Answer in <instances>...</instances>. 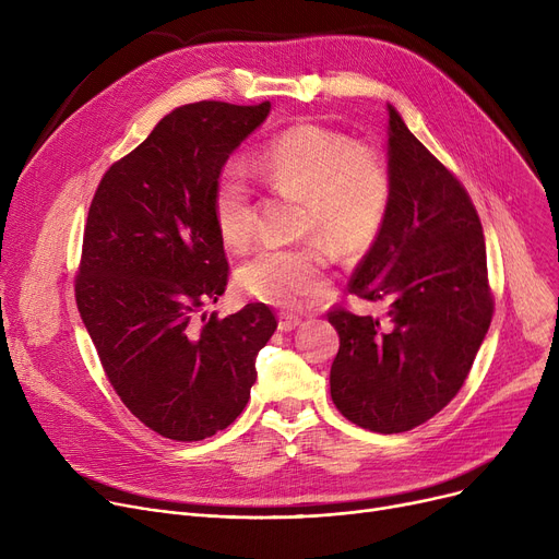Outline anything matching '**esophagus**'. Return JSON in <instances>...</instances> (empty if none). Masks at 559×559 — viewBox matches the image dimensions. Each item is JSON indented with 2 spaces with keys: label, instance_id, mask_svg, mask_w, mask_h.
Listing matches in <instances>:
<instances>
[{
  "label": "esophagus",
  "instance_id": "34e87169",
  "mask_svg": "<svg viewBox=\"0 0 559 559\" xmlns=\"http://www.w3.org/2000/svg\"><path fill=\"white\" fill-rule=\"evenodd\" d=\"M301 326V319L295 314H281L278 317V331L281 333H292L295 329Z\"/></svg>",
  "mask_w": 559,
  "mask_h": 559
}]
</instances>
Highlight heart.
I'll return each instance as SVG.
<instances>
[{"label": "heart", "mask_w": 559, "mask_h": 559, "mask_svg": "<svg viewBox=\"0 0 559 559\" xmlns=\"http://www.w3.org/2000/svg\"><path fill=\"white\" fill-rule=\"evenodd\" d=\"M255 167L274 190L306 201L304 233L337 251L371 242L385 222L392 179L369 146L321 124H297L260 146ZM213 215L226 247L242 251L255 233L251 183L238 165H226L215 183ZM249 297L276 308H297L326 289V258L319 247L262 249L238 270Z\"/></svg>", "instance_id": "heart-1"}]
</instances>
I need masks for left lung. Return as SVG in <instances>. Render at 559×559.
Listing matches in <instances>:
<instances>
[{
	"mask_svg": "<svg viewBox=\"0 0 559 559\" xmlns=\"http://www.w3.org/2000/svg\"><path fill=\"white\" fill-rule=\"evenodd\" d=\"M390 209L348 292L390 301L380 319L333 310L340 335L331 396L373 432L421 426L464 385L491 324L485 235L455 176L388 104Z\"/></svg>",
	"mask_w": 559,
	"mask_h": 559,
	"instance_id": "8db88e82",
	"label": "left lung"
}]
</instances>
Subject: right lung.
<instances>
[{
  "instance_id": "right-lung-1",
  "label": "right lung",
  "mask_w": 559,
  "mask_h": 559,
  "mask_svg": "<svg viewBox=\"0 0 559 559\" xmlns=\"http://www.w3.org/2000/svg\"><path fill=\"white\" fill-rule=\"evenodd\" d=\"M270 102L174 108L117 160L83 233L76 306L112 390L152 430L199 442L230 426L255 383L258 350L276 331L264 304L205 314L228 281L213 194L228 156Z\"/></svg>"
}]
</instances>
